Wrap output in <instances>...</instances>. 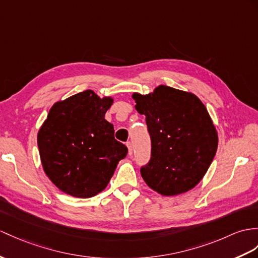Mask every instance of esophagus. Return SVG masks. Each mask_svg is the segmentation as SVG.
<instances>
[{
    "instance_id": "34e87169",
    "label": "esophagus",
    "mask_w": 258,
    "mask_h": 258,
    "mask_svg": "<svg viewBox=\"0 0 258 258\" xmlns=\"http://www.w3.org/2000/svg\"><path fill=\"white\" fill-rule=\"evenodd\" d=\"M127 148H128V154H129V155H133V153H134L133 143H131V142H127Z\"/></svg>"
}]
</instances>
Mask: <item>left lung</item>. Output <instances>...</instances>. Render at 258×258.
<instances>
[{"mask_svg": "<svg viewBox=\"0 0 258 258\" xmlns=\"http://www.w3.org/2000/svg\"><path fill=\"white\" fill-rule=\"evenodd\" d=\"M136 110L146 116L151 160L141 168L147 185L163 196H177L204 178L218 149L212 119L194 93L159 85L134 93Z\"/></svg>", "mask_w": 258, "mask_h": 258, "instance_id": "obj_1", "label": "left lung"}]
</instances>
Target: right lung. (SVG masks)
Segmentation results:
<instances>
[{"label":"right lung","mask_w":258,"mask_h":258,"mask_svg":"<svg viewBox=\"0 0 258 258\" xmlns=\"http://www.w3.org/2000/svg\"><path fill=\"white\" fill-rule=\"evenodd\" d=\"M114 103L86 90L55 102L37 135L48 178L70 196L91 198L107 187L118 163L128 153L114 137L105 114Z\"/></svg>","instance_id":"add662e5"}]
</instances>
